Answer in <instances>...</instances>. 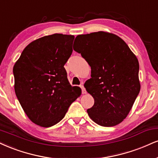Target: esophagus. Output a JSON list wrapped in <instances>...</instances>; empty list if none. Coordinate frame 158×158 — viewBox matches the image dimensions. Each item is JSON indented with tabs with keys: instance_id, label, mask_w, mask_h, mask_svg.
<instances>
[{
	"instance_id": "34e87169",
	"label": "esophagus",
	"mask_w": 158,
	"mask_h": 158,
	"mask_svg": "<svg viewBox=\"0 0 158 158\" xmlns=\"http://www.w3.org/2000/svg\"><path fill=\"white\" fill-rule=\"evenodd\" d=\"M80 87H81V93H82L83 94H86V90H85V88L84 87V86H83L82 85H80Z\"/></svg>"
}]
</instances>
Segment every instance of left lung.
<instances>
[{"label": "left lung", "instance_id": "1", "mask_svg": "<svg viewBox=\"0 0 158 158\" xmlns=\"http://www.w3.org/2000/svg\"><path fill=\"white\" fill-rule=\"evenodd\" d=\"M75 40L73 50L91 68V78L84 85L94 98L88 115L101 126H115L127 116L140 92L138 59L113 34L94 32Z\"/></svg>", "mask_w": 158, "mask_h": 158}]
</instances>
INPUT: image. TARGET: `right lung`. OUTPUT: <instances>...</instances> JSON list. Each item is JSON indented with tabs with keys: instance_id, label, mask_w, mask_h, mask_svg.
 <instances>
[{
	"instance_id": "1",
	"label": "right lung",
	"mask_w": 158,
	"mask_h": 158,
	"mask_svg": "<svg viewBox=\"0 0 158 158\" xmlns=\"http://www.w3.org/2000/svg\"><path fill=\"white\" fill-rule=\"evenodd\" d=\"M73 35L54 34L31 42L13 68L15 91L32 122L50 127L64 117L81 94L72 87L64 65L73 52Z\"/></svg>"
}]
</instances>
